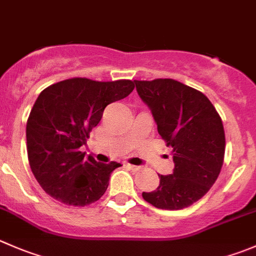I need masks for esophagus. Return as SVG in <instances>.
<instances>
[{
    "mask_svg": "<svg viewBox=\"0 0 256 256\" xmlns=\"http://www.w3.org/2000/svg\"><path fill=\"white\" fill-rule=\"evenodd\" d=\"M126 165H128V168H130L131 170H132V171H138V170H140V166L132 165V164H126Z\"/></svg>",
    "mask_w": 256,
    "mask_h": 256,
    "instance_id": "34e87169",
    "label": "esophagus"
}]
</instances>
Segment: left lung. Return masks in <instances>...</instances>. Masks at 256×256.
I'll return each instance as SVG.
<instances>
[{
	"instance_id": "1",
	"label": "left lung",
	"mask_w": 256,
	"mask_h": 256,
	"mask_svg": "<svg viewBox=\"0 0 256 256\" xmlns=\"http://www.w3.org/2000/svg\"><path fill=\"white\" fill-rule=\"evenodd\" d=\"M150 108L158 131L172 148V174L158 175L160 185L142 198L158 209L180 210L202 199L224 162L225 132L214 105L200 91L172 78L135 80Z\"/></svg>"
}]
</instances>
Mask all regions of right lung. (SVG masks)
I'll return each instance as SVG.
<instances>
[{
    "mask_svg": "<svg viewBox=\"0 0 256 256\" xmlns=\"http://www.w3.org/2000/svg\"><path fill=\"white\" fill-rule=\"evenodd\" d=\"M134 81L100 82L85 78L60 81L37 98L26 125L27 155L34 178L50 196L66 205L98 202L120 164L98 162L81 146L111 102L132 92Z\"/></svg>",
    "mask_w": 256,
    "mask_h": 256,
    "instance_id": "obj_1",
    "label": "right lung"
}]
</instances>
